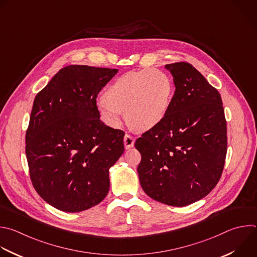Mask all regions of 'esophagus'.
Masks as SVG:
<instances>
[{"label": "esophagus", "instance_id": "obj_1", "mask_svg": "<svg viewBox=\"0 0 257 257\" xmlns=\"http://www.w3.org/2000/svg\"><path fill=\"white\" fill-rule=\"evenodd\" d=\"M134 142H135V139L133 138L132 135L130 134H126L125 137H124V145H125V148L126 149H129L131 147L134 146Z\"/></svg>", "mask_w": 257, "mask_h": 257}]
</instances>
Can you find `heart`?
Returning <instances> with one entry per match:
<instances>
[{"mask_svg": "<svg viewBox=\"0 0 257 257\" xmlns=\"http://www.w3.org/2000/svg\"><path fill=\"white\" fill-rule=\"evenodd\" d=\"M174 97V83L159 69L129 71L116 78L97 101L102 120L119 127L124 111L129 123L138 130L158 126L166 117Z\"/></svg>", "mask_w": 257, "mask_h": 257, "instance_id": "obj_1", "label": "heart"}]
</instances>
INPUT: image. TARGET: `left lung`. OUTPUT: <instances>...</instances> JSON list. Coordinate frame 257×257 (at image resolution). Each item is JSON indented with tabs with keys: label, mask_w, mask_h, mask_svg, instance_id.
Returning a JSON list of instances; mask_svg holds the SVG:
<instances>
[{
	"label": "left lung",
	"mask_w": 257,
	"mask_h": 257,
	"mask_svg": "<svg viewBox=\"0 0 257 257\" xmlns=\"http://www.w3.org/2000/svg\"><path fill=\"white\" fill-rule=\"evenodd\" d=\"M175 95L165 119L135 142L140 185L153 200L184 207L218 184L227 153V124L220 93L191 63L166 64Z\"/></svg>",
	"instance_id": "8db88e82"
}]
</instances>
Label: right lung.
<instances>
[{
	"label": "right lung",
	"mask_w": 257,
	"mask_h": 257,
	"mask_svg": "<svg viewBox=\"0 0 257 257\" xmlns=\"http://www.w3.org/2000/svg\"><path fill=\"white\" fill-rule=\"evenodd\" d=\"M115 68L68 65L35 97L25 137L32 185L52 207L69 213L101 203L109 169L124 152V131L100 119L97 97Z\"/></svg>",
	"instance_id": "add662e5"
}]
</instances>
